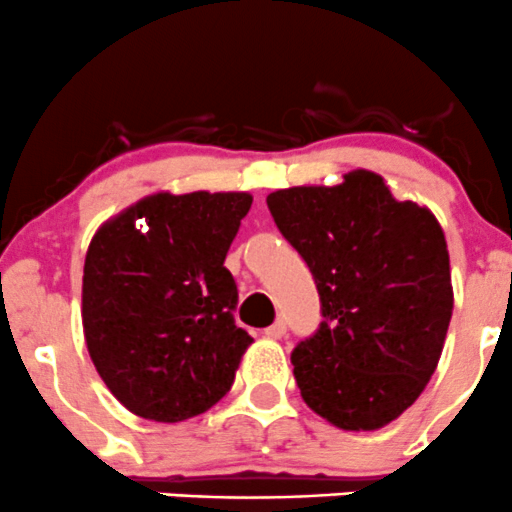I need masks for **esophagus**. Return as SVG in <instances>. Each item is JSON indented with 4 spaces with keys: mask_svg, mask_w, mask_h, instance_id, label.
<instances>
[{
    "mask_svg": "<svg viewBox=\"0 0 512 512\" xmlns=\"http://www.w3.org/2000/svg\"><path fill=\"white\" fill-rule=\"evenodd\" d=\"M284 333H286V323L284 320H277V323L274 325H269V328H265V338H269V340H279V338H284Z\"/></svg>",
    "mask_w": 512,
    "mask_h": 512,
    "instance_id": "obj_1",
    "label": "esophagus"
}]
</instances>
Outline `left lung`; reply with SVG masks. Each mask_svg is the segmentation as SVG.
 Segmentation results:
<instances>
[{
    "label": "left lung",
    "mask_w": 512,
    "mask_h": 512,
    "mask_svg": "<svg viewBox=\"0 0 512 512\" xmlns=\"http://www.w3.org/2000/svg\"><path fill=\"white\" fill-rule=\"evenodd\" d=\"M267 206L320 296L318 330L291 352L303 401L335 428H384L423 393L445 345L454 296L440 223L369 170L279 189Z\"/></svg>",
    "instance_id": "1"
}]
</instances>
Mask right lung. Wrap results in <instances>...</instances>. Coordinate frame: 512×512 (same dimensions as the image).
Returning <instances> with one entry per match:
<instances>
[{"mask_svg": "<svg viewBox=\"0 0 512 512\" xmlns=\"http://www.w3.org/2000/svg\"><path fill=\"white\" fill-rule=\"evenodd\" d=\"M252 196L153 194L89 243L82 325L109 391L140 418L179 423L230 391L252 338L235 325L223 267Z\"/></svg>", "mask_w": 512, "mask_h": 512, "instance_id": "1", "label": "right lung"}]
</instances>
